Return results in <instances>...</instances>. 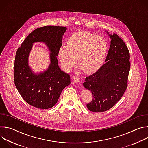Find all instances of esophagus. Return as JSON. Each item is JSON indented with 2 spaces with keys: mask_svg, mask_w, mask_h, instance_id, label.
<instances>
[{
  "mask_svg": "<svg viewBox=\"0 0 148 148\" xmlns=\"http://www.w3.org/2000/svg\"><path fill=\"white\" fill-rule=\"evenodd\" d=\"M72 79H73V81L75 82V83H79V78L78 77L74 76V77H73L72 78Z\"/></svg>",
  "mask_w": 148,
  "mask_h": 148,
  "instance_id": "esophagus-1",
  "label": "esophagus"
}]
</instances>
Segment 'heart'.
Masks as SVG:
<instances>
[{
	"instance_id": "heart-1",
	"label": "heart",
	"mask_w": 148,
	"mask_h": 148,
	"mask_svg": "<svg viewBox=\"0 0 148 148\" xmlns=\"http://www.w3.org/2000/svg\"><path fill=\"white\" fill-rule=\"evenodd\" d=\"M66 44L58 52L61 66L65 71L73 69L77 58L87 73L95 72L102 66L107 51V42L103 37L89 33H77L69 38Z\"/></svg>"
}]
</instances>
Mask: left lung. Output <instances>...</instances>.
Returning <instances> with one entry per match:
<instances>
[{"instance_id": "8db88e82", "label": "left lung", "mask_w": 148, "mask_h": 148, "mask_svg": "<svg viewBox=\"0 0 148 148\" xmlns=\"http://www.w3.org/2000/svg\"><path fill=\"white\" fill-rule=\"evenodd\" d=\"M106 32L111 44L105 64L86 77L83 83L93 95L92 101L87 107L94 112L110 110L121 98L127 88L131 67L130 52L123 41L115 33Z\"/></svg>"}]
</instances>
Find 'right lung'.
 <instances>
[{"mask_svg":"<svg viewBox=\"0 0 148 148\" xmlns=\"http://www.w3.org/2000/svg\"><path fill=\"white\" fill-rule=\"evenodd\" d=\"M66 27L46 26L36 29L23 41L16 52L14 81L23 99L33 107L49 109L57 102L65 87L70 85V76L58 67V52L62 45ZM34 42H43L50 51L51 64L45 72L35 73L28 65V57Z\"/></svg>","mask_w":148,"mask_h":148,"instance_id":"right-lung-1","label":"right lung"}]
</instances>
